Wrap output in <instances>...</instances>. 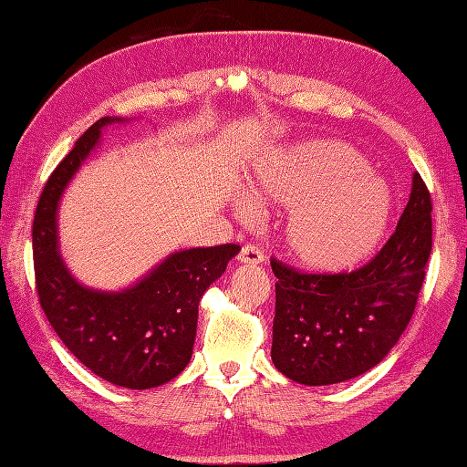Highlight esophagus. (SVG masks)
Listing matches in <instances>:
<instances>
[{"instance_id": "34e87169", "label": "esophagus", "mask_w": 467, "mask_h": 467, "mask_svg": "<svg viewBox=\"0 0 467 467\" xmlns=\"http://www.w3.org/2000/svg\"><path fill=\"white\" fill-rule=\"evenodd\" d=\"M264 252L256 244H244L240 254H237V260L244 264H262L264 262Z\"/></svg>"}]
</instances>
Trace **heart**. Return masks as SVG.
Instances as JSON below:
<instances>
[{
  "mask_svg": "<svg viewBox=\"0 0 467 467\" xmlns=\"http://www.w3.org/2000/svg\"><path fill=\"white\" fill-rule=\"evenodd\" d=\"M252 197L288 207L285 245L301 266L317 272L356 268L389 230L392 195L368 174L354 148L313 140L278 152L256 174ZM250 215L248 205L242 207Z\"/></svg>",
  "mask_w": 467,
  "mask_h": 467,
  "instance_id": "heart-1",
  "label": "heart"
}]
</instances>
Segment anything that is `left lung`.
I'll return each instance as SVG.
<instances>
[{"label": "left lung", "instance_id": "obj_1", "mask_svg": "<svg viewBox=\"0 0 467 467\" xmlns=\"http://www.w3.org/2000/svg\"><path fill=\"white\" fill-rule=\"evenodd\" d=\"M420 174L384 248L351 272H303L270 258L276 276L272 362L306 386L337 384L382 362L415 313L433 245Z\"/></svg>", "mask_w": 467, "mask_h": 467}]
</instances>
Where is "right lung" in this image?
<instances>
[{"mask_svg": "<svg viewBox=\"0 0 467 467\" xmlns=\"http://www.w3.org/2000/svg\"><path fill=\"white\" fill-rule=\"evenodd\" d=\"M109 121L97 119L44 184L32 223L34 276L42 311L70 354L103 380L144 390L171 382L189 364L201 296L223 275L240 245L172 254L124 293L78 285L58 254L57 207Z\"/></svg>", "mask_w": 467, "mask_h": 467, "instance_id": "add662e5", "label": "right lung"}]
</instances>
